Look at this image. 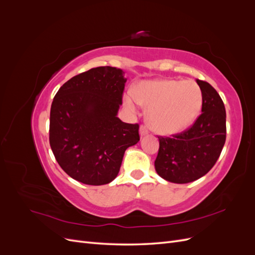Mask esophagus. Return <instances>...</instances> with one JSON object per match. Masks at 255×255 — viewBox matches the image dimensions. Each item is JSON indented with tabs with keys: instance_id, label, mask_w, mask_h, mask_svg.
<instances>
[{
	"instance_id": "esophagus-1",
	"label": "esophagus",
	"mask_w": 255,
	"mask_h": 255,
	"mask_svg": "<svg viewBox=\"0 0 255 255\" xmlns=\"http://www.w3.org/2000/svg\"><path fill=\"white\" fill-rule=\"evenodd\" d=\"M149 133V128L148 127H146V126H141L140 127V135L141 136H144V135H146V134H148Z\"/></svg>"
}]
</instances>
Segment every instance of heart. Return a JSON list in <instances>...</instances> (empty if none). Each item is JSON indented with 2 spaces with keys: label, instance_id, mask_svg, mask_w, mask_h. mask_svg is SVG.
<instances>
[{
  "label": "heart",
  "instance_id": "heart-1",
  "mask_svg": "<svg viewBox=\"0 0 255 255\" xmlns=\"http://www.w3.org/2000/svg\"><path fill=\"white\" fill-rule=\"evenodd\" d=\"M125 103L135 111L143 104L149 110V123L157 133L172 135L194 123L202 109L203 95L192 81L155 80L141 82L134 95L125 97Z\"/></svg>",
  "mask_w": 255,
  "mask_h": 255
}]
</instances>
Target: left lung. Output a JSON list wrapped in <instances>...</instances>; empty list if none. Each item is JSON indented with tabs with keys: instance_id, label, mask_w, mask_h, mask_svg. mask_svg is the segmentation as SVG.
<instances>
[{
	"instance_id": "8db88e82",
	"label": "left lung",
	"mask_w": 255,
	"mask_h": 255,
	"mask_svg": "<svg viewBox=\"0 0 255 255\" xmlns=\"http://www.w3.org/2000/svg\"><path fill=\"white\" fill-rule=\"evenodd\" d=\"M203 95L202 114L189 128L171 137L158 136L155 170L166 181L186 184L205 175L219 158L227 137L226 109L219 94L197 80Z\"/></svg>"
}]
</instances>
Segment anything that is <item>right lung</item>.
Returning <instances> with one entry per match:
<instances>
[{
    "label": "right lung",
    "mask_w": 255,
    "mask_h": 255,
    "mask_svg": "<svg viewBox=\"0 0 255 255\" xmlns=\"http://www.w3.org/2000/svg\"><path fill=\"white\" fill-rule=\"evenodd\" d=\"M125 72L92 68L59 88L50 113V145L61 169L87 185L109 184L118 175L126 150L139 141V125L117 114Z\"/></svg>",
    "instance_id": "1"
}]
</instances>
